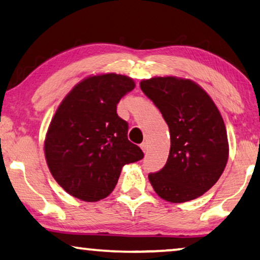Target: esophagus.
I'll use <instances>...</instances> for the list:
<instances>
[{"mask_svg":"<svg viewBox=\"0 0 260 260\" xmlns=\"http://www.w3.org/2000/svg\"><path fill=\"white\" fill-rule=\"evenodd\" d=\"M141 149L143 150V152L145 154V152L148 151V143H145V142H143V143L141 144Z\"/></svg>","mask_w":260,"mask_h":260,"instance_id":"34e87169","label":"esophagus"}]
</instances>
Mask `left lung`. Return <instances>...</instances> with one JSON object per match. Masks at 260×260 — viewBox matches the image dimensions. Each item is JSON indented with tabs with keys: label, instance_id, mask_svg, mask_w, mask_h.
<instances>
[{
	"label": "left lung",
	"instance_id": "left-lung-1",
	"mask_svg": "<svg viewBox=\"0 0 260 260\" xmlns=\"http://www.w3.org/2000/svg\"><path fill=\"white\" fill-rule=\"evenodd\" d=\"M141 88L161 111L170 133L166 166L149 174L163 200H194L216 183L229 161L230 147L222 116L200 85L175 76L144 79Z\"/></svg>",
	"mask_w": 260,
	"mask_h": 260
}]
</instances>
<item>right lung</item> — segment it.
Instances as JSON below:
<instances>
[{
	"label": "right lung",
	"instance_id": "1",
	"mask_svg": "<svg viewBox=\"0 0 260 260\" xmlns=\"http://www.w3.org/2000/svg\"><path fill=\"white\" fill-rule=\"evenodd\" d=\"M136 84L124 74L98 73L79 81L49 123L44 150L52 176L72 197L95 202L111 194L122 168L143 158L127 140L117 104Z\"/></svg>",
	"mask_w": 260,
	"mask_h": 260
}]
</instances>
